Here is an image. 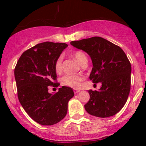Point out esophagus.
<instances>
[{"instance_id":"1","label":"esophagus","mask_w":146,"mask_h":146,"mask_svg":"<svg viewBox=\"0 0 146 146\" xmlns=\"http://www.w3.org/2000/svg\"><path fill=\"white\" fill-rule=\"evenodd\" d=\"M80 91V90H74L75 93H78V92H79Z\"/></svg>"}]
</instances>
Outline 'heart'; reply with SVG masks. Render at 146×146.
<instances>
[{
	"label": "heart",
	"instance_id": "obj_1",
	"mask_svg": "<svg viewBox=\"0 0 146 146\" xmlns=\"http://www.w3.org/2000/svg\"><path fill=\"white\" fill-rule=\"evenodd\" d=\"M73 56L82 64L85 61H86L87 57L85 54L81 51H76L73 53ZM54 68L56 73H61L63 69V56H59L56 58L54 64ZM84 76L82 75L66 74L63 76L61 80L64 85L70 86L71 88H78L80 87V83L83 80Z\"/></svg>",
	"mask_w": 146,
	"mask_h": 146
}]
</instances>
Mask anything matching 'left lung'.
Masks as SVG:
<instances>
[{
	"mask_svg": "<svg viewBox=\"0 0 146 146\" xmlns=\"http://www.w3.org/2000/svg\"><path fill=\"white\" fill-rule=\"evenodd\" d=\"M92 59L90 79L101 82L100 90H88L90 100L85 109L88 114L101 118L114 116L126 104L131 89V66L124 51L100 36L70 42Z\"/></svg>",
	"mask_w": 146,
	"mask_h": 146,
	"instance_id": "left-lung-1",
	"label": "left lung"
}]
</instances>
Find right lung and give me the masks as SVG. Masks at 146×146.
<instances>
[{"label":"right lung","mask_w":146,"mask_h":146,"mask_svg":"<svg viewBox=\"0 0 146 146\" xmlns=\"http://www.w3.org/2000/svg\"><path fill=\"white\" fill-rule=\"evenodd\" d=\"M68 46L46 42L23 52L15 68L19 101L28 115L44 126L55 124L66 117L68 102L74 96L71 88L62 86L55 94L48 86L58 87L54 64Z\"/></svg>","instance_id":"add662e5"}]
</instances>
